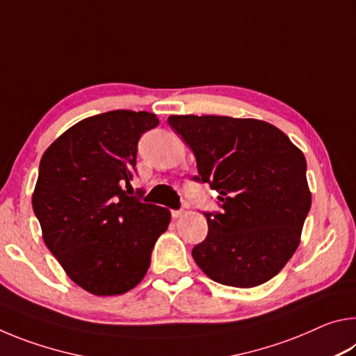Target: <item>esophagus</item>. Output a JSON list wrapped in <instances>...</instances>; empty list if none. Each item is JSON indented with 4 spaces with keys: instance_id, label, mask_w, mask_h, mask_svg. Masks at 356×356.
<instances>
[{
    "instance_id": "esophagus-1",
    "label": "esophagus",
    "mask_w": 356,
    "mask_h": 356,
    "mask_svg": "<svg viewBox=\"0 0 356 356\" xmlns=\"http://www.w3.org/2000/svg\"><path fill=\"white\" fill-rule=\"evenodd\" d=\"M184 215H185L184 210H172L174 218H180V216H184Z\"/></svg>"
}]
</instances>
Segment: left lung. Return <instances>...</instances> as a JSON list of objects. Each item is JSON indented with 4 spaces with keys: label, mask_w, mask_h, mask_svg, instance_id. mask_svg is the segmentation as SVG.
I'll list each match as a JSON object with an SVG mask.
<instances>
[{
    "label": "left lung",
    "mask_w": 356,
    "mask_h": 356,
    "mask_svg": "<svg viewBox=\"0 0 356 356\" xmlns=\"http://www.w3.org/2000/svg\"><path fill=\"white\" fill-rule=\"evenodd\" d=\"M218 193L221 213H204L209 234L191 254L204 273L232 287L261 286L297 251L311 191L306 159L275 125L229 116H170Z\"/></svg>",
    "instance_id": "8db88e82"
}]
</instances>
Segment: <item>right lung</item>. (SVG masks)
<instances>
[{
  "mask_svg": "<svg viewBox=\"0 0 356 356\" xmlns=\"http://www.w3.org/2000/svg\"><path fill=\"white\" fill-rule=\"evenodd\" d=\"M156 125L152 113L108 111L72 125L42 155L33 193L42 238L69 278L97 297L140 284L170 226V210L127 195L138 141Z\"/></svg>",
  "mask_w": 356,
  "mask_h": 356,
  "instance_id": "obj_1",
  "label": "right lung"
}]
</instances>
